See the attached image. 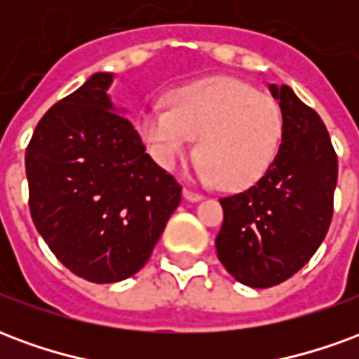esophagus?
I'll use <instances>...</instances> for the list:
<instances>
[{"instance_id": "34e87169", "label": "esophagus", "mask_w": 359, "mask_h": 359, "mask_svg": "<svg viewBox=\"0 0 359 359\" xmlns=\"http://www.w3.org/2000/svg\"><path fill=\"white\" fill-rule=\"evenodd\" d=\"M182 196H184V200H188V202H198V200H202L203 198L200 192L190 190V188H184V190H182Z\"/></svg>"}]
</instances>
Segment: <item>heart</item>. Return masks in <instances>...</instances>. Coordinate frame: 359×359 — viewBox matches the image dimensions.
Returning a JSON list of instances; mask_svg holds the SVG:
<instances>
[{"label": "heart", "mask_w": 359, "mask_h": 359, "mask_svg": "<svg viewBox=\"0 0 359 359\" xmlns=\"http://www.w3.org/2000/svg\"><path fill=\"white\" fill-rule=\"evenodd\" d=\"M169 107L151 103L138 134L163 169H172L198 135V175L242 190L269 171L283 138V113L269 95L233 76H211L172 90Z\"/></svg>", "instance_id": "heart-1"}]
</instances>
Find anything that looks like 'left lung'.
I'll return each mask as SVG.
<instances>
[{
	"mask_svg": "<svg viewBox=\"0 0 359 359\" xmlns=\"http://www.w3.org/2000/svg\"><path fill=\"white\" fill-rule=\"evenodd\" d=\"M283 113V142L262 179L221 198L217 257L238 283L269 288L308 264L332 219L339 159L316 111L292 88L269 86Z\"/></svg>",
	"mask_w": 359,
	"mask_h": 359,
	"instance_id": "left-lung-1",
	"label": "left lung"
}]
</instances>
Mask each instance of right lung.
<instances>
[{
	"label": "right lung",
	"mask_w": 359,
	"mask_h": 359,
	"mask_svg": "<svg viewBox=\"0 0 359 359\" xmlns=\"http://www.w3.org/2000/svg\"><path fill=\"white\" fill-rule=\"evenodd\" d=\"M111 81V73L92 74L55 103L25 157L38 233L67 269L100 285L146 265L182 190L115 113Z\"/></svg>",
	"instance_id": "add662e5"
}]
</instances>
